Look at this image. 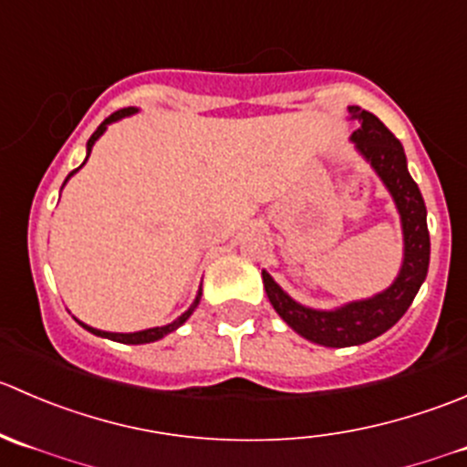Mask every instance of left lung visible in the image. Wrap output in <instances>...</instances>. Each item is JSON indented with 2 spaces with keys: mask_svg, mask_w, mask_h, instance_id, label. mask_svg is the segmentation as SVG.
I'll return each mask as SVG.
<instances>
[{
  "mask_svg": "<svg viewBox=\"0 0 467 467\" xmlns=\"http://www.w3.org/2000/svg\"><path fill=\"white\" fill-rule=\"evenodd\" d=\"M349 119H357L358 129L349 140L354 142L358 154L370 163L377 177L384 182L397 206L404 235V258L395 281L381 293L368 299L348 302L338 308H311L295 302L265 270L263 285L270 304L279 313L281 320L297 331L302 338L325 348H352L377 338L389 331L406 311L418 295L420 285L427 279L429 270V229L427 206L420 195L418 183L409 174L406 154L401 142L386 129L377 115L358 106H348Z\"/></svg>",
  "mask_w": 467,
  "mask_h": 467,
  "instance_id": "1",
  "label": "left lung"
}]
</instances>
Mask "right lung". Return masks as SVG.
Segmentation results:
<instances>
[{
  "label": "right lung",
  "mask_w": 467,
  "mask_h": 467,
  "mask_svg": "<svg viewBox=\"0 0 467 467\" xmlns=\"http://www.w3.org/2000/svg\"><path fill=\"white\" fill-rule=\"evenodd\" d=\"M133 113H138L136 106H129V109L115 110L113 115H109V118H106L104 122H101L99 127H97V131L92 133L90 140H88V145H86V161H88V156H90L92 145H95V142L99 140V136L106 131V129H109V124L118 122V119H122V118H129V115H133ZM86 161H83L81 165H86ZM81 165H78L77 170H72V172L67 174V179H70L72 174H77L78 170H81ZM67 179H66V183H67ZM66 183H63V186H66ZM200 299H202V288L197 290V297H195V302L191 304V308H188L186 313H182V316H179L177 320L170 322V325H163V327H151V329L133 331V334H113V331H101V329H95V327L83 325L81 320H77V322L83 327V329H88V331H90V334H95V336H101V338H109V340H115V343H124V345H145V343H154V340H161V338H163V336H168V334H172V331H177L179 327H182L183 322H186L188 317L192 316V311H195V308H197Z\"/></svg>",
  "instance_id": "right-lung-1"
}]
</instances>
